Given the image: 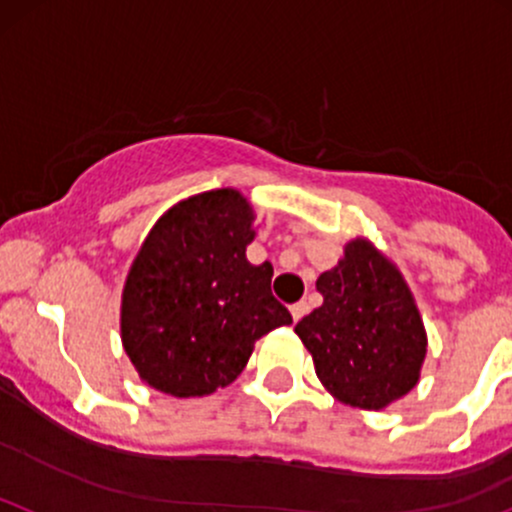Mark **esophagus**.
Returning <instances> with one entry per match:
<instances>
[{"label":"esophagus","mask_w":512,"mask_h":512,"mask_svg":"<svg viewBox=\"0 0 512 512\" xmlns=\"http://www.w3.org/2000/svg\"><path fill=\"white\" fill-rule=\"evenodd\" d=\"M306 311H309V304L306 301H297V304H292V319L299 321Z\"/></svg>","instance_id":"1"}]
</instances>
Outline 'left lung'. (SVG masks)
<instances>
[{
    "label": "left lung",
    "mask_w": 512,
    "mask_h": 512,
    "mask_svg": "<svg viewBox=\"0 0 512 512\" xmlns=\"http://www.w3.org/2000/svg\"><path fill=\"white\" fill-rule=\"evenodd\" d=\"M324 304L294 331L319 380L341 402L383 410L419 380L427 333L412 292L368 240H353L333 270L316 279Z\"/></svg>",
    "instance_id": "8db88e82"
}]
</instances>
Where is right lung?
Here are the masks:
<instances>
[{
  "label": "right lung",
  "mask_w": 512,
  "mask_h": 512,
  "mask_svg": "<svg viewBox=\"0 0 512 512\" xmlns=\"http://www.w3.org/2000/svg\"><path fill=\"white\" fill-rule=\"evenodd\" d=\"M252 208L233 188L166 211L122 292V343L139 378L174 397L233 383L257 338L292 324L272 294V265L245 257Z\"/></svg>",
  "instance_id": "right-lung-1"
}]
</instances>
